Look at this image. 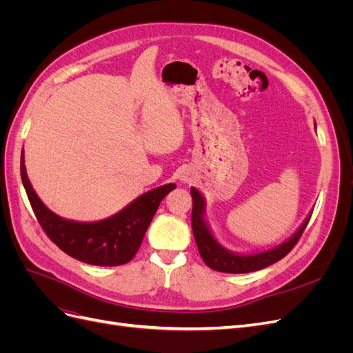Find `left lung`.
Here are the masks:
<instances>
[{"mask_svg": "<svg viewBox=\"0 0 353 353\" xmlns=\"http://www.w3.org/2000/svg\"><path fill=\"white\" fill-rule=\"evenodd\" d=\"M191 197H193V212H191V228H193L194 239L197 243V249L201 256V259L209 268L215 270L218 272H228V274H245L259 271L262 268H266L275 262L283 259L285 254L290 253V250L297 244L299 239L302 237V234L307 225L311 215L306 218V221L302 223V227L294 236L283 243L279 248L272 250L256 253V254H234L216 243L210 234L205 219H203V210H205V200H203L201 194L196 188H191Z\"/></svg>", "mask_w": 353, "mask_h": 353, "instance_id": "left-lung-1", "label": "left lung"}]
</instances>
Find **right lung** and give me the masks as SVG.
I'll return each mask as SVG.
<instances>
[{
	"instance_id": "add662e5",
	"label": "right lung",
	"mask_w": 353,
	"mask_h": 353,
	"mask_svg": "<svg viewBox=\"0 0 353 353\" xmlns=\"http://www.w3.org/2000/svg\"><path fill=\"white\" fill-rule=\"evenodd\" d=\"M20 175L32 210L48 239L72 258L97 266H117L130 262L140 249L160 201L176 187L166 184L154 188L112 218L82 223L54 215L38 199L26 175L23 153L20 157Z\"/></svg>"
}]
</instances>
